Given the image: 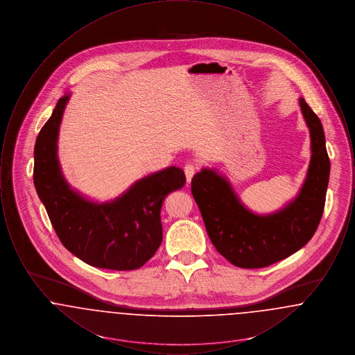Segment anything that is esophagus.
Wrapping results in <instances>:
<instances>
[{
	"label": "esophagus",
	"instance_id": "esophagus-1",
	"mask_svg": "<svg viewBox=\"0 0 355 355\" xmlns=\"http://www.w3.org/2000/svg\"><path fill=\"white\" fill-rule=\"evenodd\" d=\"M185 175H186V181H187V184H190L191 182V178L194 177V174H196V170L197 168L193 165V164H187L185 165Z\"/></svg>",
	"mask_w": 355,
	"mask_h": 355
}]
</instances>
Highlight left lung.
Masks as SVG:
<instances>
[{
	"label": "left lung",
	"instance_id": "8db88e82",
	"mask_svg": "<svg viewBox=\"0 0 355 355\" xmlns=\"http://www.w3.org/2000/svg\"><path fill=\"white\" fill-rule=\"evenodd\" d=\"M300 107L310 133V164L298 194L277 211L257 214L236 196L230 181L202 168L191 180L206 232L217 252L243 269H259L298 252L314 236L323 214L330 159L318 116L304 98Z\"/></svg>",
	"mask_w": 355,
	"mask_h": 355
}]
</instances>
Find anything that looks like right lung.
<instances>
[{"label":"right lung","mask_w":355,"mask_h":355,"mask_svg":"<svg viewBox=\"0 0 355 355\" xmlns=\"http://www.w3.org/2000/svg\"><path fill=\"white\" fill-rule=\"evenodd\" d=\"M70 93L61 97L34 146L33 181L51 225L70 253L109 270H135L162 242L161 207L182 189L184 170L175 166L137 180L114 200L100 202L71 187L58 159V135Z\"/></svg>","instance_id":"obj_1"}]
</instances>
